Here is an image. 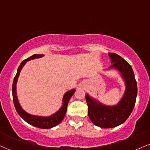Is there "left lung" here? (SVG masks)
I'll return each mask as SVG.
<instances>
[{
    "instance_id": "left-lung-1",
    "label": "left lung",
    "mask_w": 150,
    "mask_h": 150,
    "mask_svg": "<svg viewBox=\"0 0 150 150\" xmlns=\"http://www.w3.org/2000/svg\"><path fill=\"white\" fill-rule=\"evenodd\" d=\"M108 56L112 65L106 70H118L125 82L123 97L117 104L108 106L88 94L85 95L89 119L94 125L103 128H114L124 123L133 110L137 94V82L131 65L116 53H108Z\"/></svg>"
}]
</instances>
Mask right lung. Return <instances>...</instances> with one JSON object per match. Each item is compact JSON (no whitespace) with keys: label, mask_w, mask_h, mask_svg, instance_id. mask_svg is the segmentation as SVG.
<instances>
[{"label":"right lung","mask_w":150,"mask_h":150,"mask_svg":"<svg viewBox=\"0 0 150 150\" xmlns=\"http://www.w3.org/2000/svg\"><path fill=\"white\" fill-rule=\"evenodd\" d=\"M44 56V55L42 54H34L33 56H30V58H28L27 59L24 60L23 61L20 63V66H19L18 71H17V74L15 75L14 80H13V102H14V105L15 109H16L17 112L20 116L22 118H23L27 123H28L29 124L33 125V126L37 127L39 128H43V129H49L53 128V127L56 126L58 124H59L63 120L64 118L65 113L67 111V106H68V104L69 102L70 98L72 97V96L73 95V94L75 93V89H70V90L68 91L65 93L64 96L63 97V105L61 106V107L59 108L58 111H56V113H54L53 114L49 116H35V115L30 114L27 112H26L25 110L22 108V106H20V103H19L18 96H17V82H18V80L19 75H20V73L21 72L22 68L24 67V65L26 64L27 61H30V60L35 59V58H42Z\"/></svg>","instance_id":"add662e5"}]
</instances>
